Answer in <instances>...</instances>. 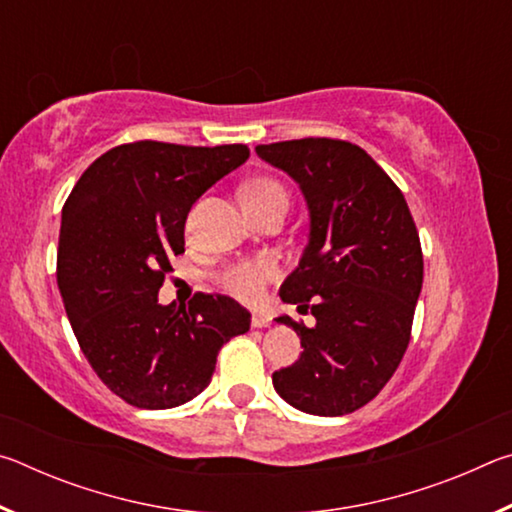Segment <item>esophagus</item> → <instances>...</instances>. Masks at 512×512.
<instances>
[{
    "label": "esophagus",
    "mask_w": 512,
    "mask_h": 512,
    "mask_svg": "<svg viewBox=\"0 0 512 512\" xmlns=\"http://www.w3.org/2000/svg\"><path fill=\"white\" fill-rule=\"evenodd\" d=\"M250 323H253V327H271L273 320L264 311H253V320Z\"/></svg>",
    "instance_id": "esophagus-1"
}]
</instances>
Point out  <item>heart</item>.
<instances>
[{"mask_svg":"<svg viewBox=\"0 0 512 512\" xmlns=\"http://www.w3.org/2000/svg\"><path fill=\"white\" fill-rule=\"evenodd\" d=\"M273 196H287L284 187L273 178H253L239 189L241 205H257ZM277 275V264L271 257L259 255L253 259H241L237 264H230L221 273V284L225 291L246 302L262 298L266 282H271Z\"/></svg>","mask_w":512,"mask_h":512,"instance_id":"heart-1","label":"heart"}]
</instances>
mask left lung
<instances>
[{
  "mask_svg": "<svg viewBox=\"0 0 512 512\" xmlns=\"http://www.w3.org/2000/svg\"><path fill=\"white\" fill-rule=\"evenodd\" d=\"M257 155L296 180L309 241L280 298L311 309L300 359L273 372L293 409L336 418L368 404L400 366L422 289V248L409 205L357 144L327 137L259 144Z\"/></svg>",
  "mask_w": 512,
  "mask_h": 512,
  "instance_id": "8db88e82",
  "label": "left lung"
}]
</instances>
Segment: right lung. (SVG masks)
Wrapping results in <instances>:
<instances>
[{"instance_id":"add662e5","label":"right lung","mask_w":512,"mask_h":512,"mask_svg":"<svg viewBox=\"0 0 512 512\" xmlns=\"http://www.w3.org/2000/svg\"><path fill=\"white\" fill-rule=\"evenodd\" d=\"M246 144H121L83 171L65 201L58 289L85 359L137 409H173L210 384L216 354L250 329L228 296L160 305L185 221L214 183L248 160Z\"/></svg>"}]
</instances>
